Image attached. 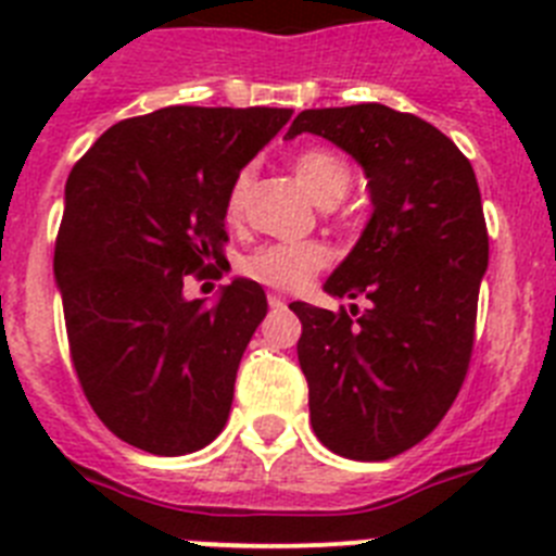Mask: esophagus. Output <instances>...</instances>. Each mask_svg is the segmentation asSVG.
<instances>
[{
	"label": "esophagus",
	"instance_id": "1",
	"mask_svg": "<svg viewBox=\"0 0 556 556\" xmlns=\"http://www.w3.org/2000/svg\"><path fill=\"white\" fill-rule=\"evenodd\" d=\"M267 303H269V306H273V308H283V306H287V298H283V294L269 292V294H267Z\"/></svg>",
	"mask_w": 556,
	"mask_h": 556
}]
</instances>
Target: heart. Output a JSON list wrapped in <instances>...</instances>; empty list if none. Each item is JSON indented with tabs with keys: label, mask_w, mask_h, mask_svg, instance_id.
Masks as SVG:
<instances>
[{
	"label": "heart",
	"mask_w": 556,
	"mask_h": 556,
	"mask_svg": "<svg viewBox=\"0 0 556 556\" xmlns=\"http://www.w3.org/2000/svg\"><path fill=\"white\" fill-rule=\"evenodd\" d=\"M298 184L314 203L331 208L351 189V166L328 147H306L292 159ZM250 172H239L228 191V217L239 219L248 198ZM328 264V250L320 242H269L255 248L242 262L244 275L275 289H301L317 269Z\"/></svg>",
	"instance_id": "1"
}]
</instances>
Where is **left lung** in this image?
Masks as SVG:
<instances>
[{"mask_svg":"<svg viewBox=\"0 0 556 556\" xmlns=\"http://www.w3.org/2000/svg\"><path fill=\"white\" fill-rule=\"evenodd\" d=\"M323 136L365 169L372 214L326 281L358 312L292 303L312 429L348 459L381 462L429 437L470 365L488 225L473 166L412 113L378 102L298 113L287 139Z\"/></svg>","mask_w":556,"mask_h":556,"instance_id":"8db88e82","label":"left lung"}]
</instances>
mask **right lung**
<instances>
[{
    "label": "right lung",
    "instance_id": "obj_1",
    "mask_svg": "<svg viewBox=\"0 0 556 556\" xmlns=\"http://www.w3.org/2000/svg\"><path fill=\"white\" fill-rule=\"evenodd\" d=\"M289 116L161 108L108 127L68 175L55 242L68 351L91 409L127 445L191 454L228 420L267 294L233 278L205 306L184 281L223 258L230 186Z\"/></svg>",
    "mask_w": 556,
    "mask_h": 556
}]
</instances>
